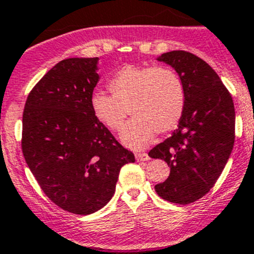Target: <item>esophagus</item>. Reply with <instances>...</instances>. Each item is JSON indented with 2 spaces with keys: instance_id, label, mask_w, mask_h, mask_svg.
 I'll return each instance as SVG.
<instances>
[{
  "instance_id": "esophagus-1",
  "label": "esophagus",
  "mask_w": 254,
  "mask_h": 254,
  "mask_svg": "<svg viewBox=\"0 0 254 254\" xmlns=\"http://www.w3.org/2000/svg\"><path fill=\"white\" fill-rule=\"evenodd\" d=\"M149 159L150 156L146 154V152H138V154H136V160L138 161H147Z\"/></svg>"
}]
</instances>
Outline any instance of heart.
<instances>
[{
	"label": "heart",
	"instance_id": "heart-1",
	"mask_svg": "<svg viewBox=\"0 0 254 254\" xmlns=\"http://www.w3.org/2000/svg\"><path fill=\"white\" fill-rule=\"evenodd\" d=\"M112 94L96 90L90 96L94 117L111 131H120L128 109L134 117L121 140L131 149L151 142L155 133H168L181 122L186 109V86L168 67L125 66L109 81Z\"/></svg>",
	"mask_w": 254,
	"mask_h": 254
}]
</instances>
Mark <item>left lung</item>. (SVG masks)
I'll return each mask as SVG.
<instances>
[{"instance_id":"1","label":"left lung","mask_w":254,"mask_h":254,"mask_svg":"<svg viewBox=\"0 0 254 254\" xmlns=\"http://www.w3.org/2000/svg\"><path fill=\"white\" fill-rule=\"evenodd\" d=\"M156 60L176 69L187 99L178 128L149 152L170 167L155 190L169 202L187 205L214 187L228 163L235 138L234 103L212 67L197 56L172 51Z\"/></svg>"}]
</instances>
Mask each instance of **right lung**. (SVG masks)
<instances>
[{
    "instance_id": "obj_1",
    "label": "right lung",
    "mask_w": 254,
    "mask_h": 254,
    "mask_svg": "<svg viewBox=\"0 0 254 254\" xmlns=\"http://www.w3.org/2000/svg\"><path fill=\"white\" fill-rule=\"evenodd\" d=\"M99 58H67L33 87L22 114V154L52 202L76 215L104 207L134 155L94 117Z\"/></svg>"
}]
</instances>
